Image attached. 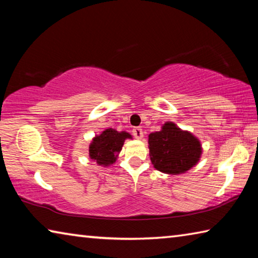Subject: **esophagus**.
<instances>
[{
  "mask_svg": "<svg viewBox=\"0 0 258 258\" xmlns=\"http://www.w3.org/2000/svg\"><path fill=\"white\" fill-rule=\"evenodd\" d=\"M132 133L135 139H142L143 138V131L141 127H134L132 130Z\"/></svg>",
  "mask_w": 258,
  "mask_h": 258,
  "instance_id": "1",
  "label": "esophagus"
}]
</instances>
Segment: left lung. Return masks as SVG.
Masks as SVG:
<instances>
[{
	"label": "left lung",
	"instance_id": "8db88e82",
	"mask_svg": "<svg viewBox=\"0 0 258 258\" xmlns=\"http://www.w3.org/2000/svg\"><path fill=\"white\" fill-rule=\"evenodd\" d=\"M151 163L158 171L166 174H182L198 163L202 156L199 140L187 131L167 121L159 132L149 135Z\"/></svg>",
	"mask_w": 258,
	"mask_h": 258
}]
</instances>
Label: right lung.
<instances>
[{
  "label": "right lung",
  "mask_w": 258,
  "mask_h": 258,
  "mask_svg": "<svg viewBox=\"0 0 258 258\" xmlns=\"http://www.w3.org/2000/svg\"><path fill=\"white\" fill-rule=\"evenodd\" d=\"M131 134L127 132H118L113 128H107L106 131L97 135L90 145L89 152L91 159L97 161L98 165L108 166L113 164L117 159V154L123 148L126 139H131Z\"/></svg>",
  "instance_id": "right-lung-1"
}]
</instances>
